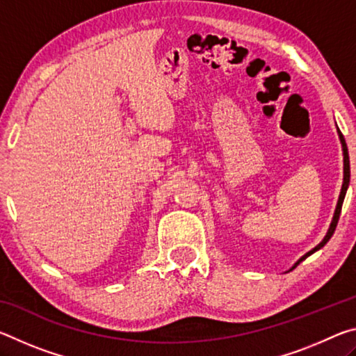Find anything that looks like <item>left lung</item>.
I'll return each instance as SVG.
<instances>
[{
  "label": "left lung",
  "mask_w": 356,
  "mask_h": 356,
  "mask_svg": "<svg viewBox=\"0 0 356 356\" xmlns=\"http://www.w3.org/2000/svg\"><path fill=\"white\" fill-rule=\"evenodd\" d=\"M337 134H339V138H341V143H342V150H344V182H342V188H341V195H339V201H337V206H336V210H334V216H333V221H331L330 225V229L327 232V236H325V238L322 240L321 243H318L314 250H311L309 252H306V254L300 259V261L297 262V265L305 261L306 257L311 256L312 252H316L317 250H321L322 246L328 242V240L331 238V236L334 234V229L337 226V221H339V215H341V209H342V202H344V197H346V191H347V186H348V182H350V161H348V150H347V144H346V140H344V135L341 134V130H337Z\"/></svg>",
  "instance_id": "1"
}]
</instances>
